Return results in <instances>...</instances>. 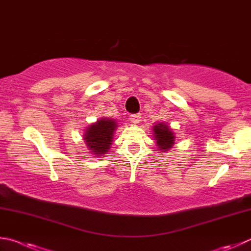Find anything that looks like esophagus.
Listing matches in <instances>:
<instances>
[{
	"mask_svg": "<svg viewBox=\"0 0 251 251\" xmlns=\"http://www.w3.org/2000/svg\"><path fill=\"white\" fill-rule=\"evenodd\" d=\"M140 117H141L140 114H131L129 116V120L130 122H133L134 124H137V123L140 122Z\"/></svg>",
	"mask_w": 251,
	"mask_h": 251,
	"instance_id": "esophagus-1",
	"label": "esophagus"
}]
</instances>
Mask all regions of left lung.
I'll use <instances>...</instances> for the list:
<instances>
[{
  "mask_svg": "<svg viewBox=\"0 0 251 251\" xmlns=\"http://www.w3.org/2000/svg\"><path fill=\"white\" fill-rule=\"evenodd\" d=\"M153 131V140H156V145L160 151H168L172 146L175 145L176 136L169 126L163 123H158L157 125L152 127Z\"/></svg>",
  "mask_w": 251,
  "mask_h": 251,
  "instance_id": "obj_1",
  "label": "left lung"
}]
</instances>
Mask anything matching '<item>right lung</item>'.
Segmentation results:
<instances>
[{
  "instance_id": "obj_1",
  "label": "right lung",
  "mask_w": 251,
  "mask_h": 251,
  "mask_svg": "<svg viewBox=\"0 0 251 251\" xmlns=\"http://www.w3.org/2000/svg\"><path fill=\"white\" fill-rule=\"evenodd\" d=\"M116 127L117 123L111 118H102L90 125L85 130L83 140L91 152L97 157H103L111 148Z\"/></svg>"
}]
</instances>
